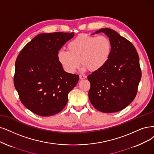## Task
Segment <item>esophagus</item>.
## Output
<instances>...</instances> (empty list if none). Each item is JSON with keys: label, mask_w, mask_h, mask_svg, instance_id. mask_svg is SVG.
I'll use <instances>...</instances> for the list:
<instances>
[{"label": "esophagus", "mask_w": 154, "mask_h": 154, "mask_svg": "<svg viewBox=\"0 0 154 154\" xmlns=\"http://www.w3.org/2000/svg\"><path fill=\"white\" fill-rule=\"evenodd\" d=\"M79 77H80L81 79H84L86 78V76L83 75V74H81V75H79Z\"/></svg>", "instance_id": "esophagus-1"}]
</instances>
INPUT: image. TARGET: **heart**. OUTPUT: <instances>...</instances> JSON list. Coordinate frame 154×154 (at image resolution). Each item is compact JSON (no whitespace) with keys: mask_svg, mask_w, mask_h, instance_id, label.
<instances>
[{"mask_svg":"<svg viewBox=\"0 0 154 154\" xmlns=\"http://www.w3.org/2000/svg\"><path fill=\"white\" fill-rule=\"evenodd\" d=\"M111 48L110 40L105 36L81 34L68 44V51H59L58 60L63 69L69 73L78 69L80 62L84 70L96 72L106 63Z\"/></svg>","mask_w":154,"mask_h":154,"instance_id":"b5f03b06","label":"heart"}]
</instances>
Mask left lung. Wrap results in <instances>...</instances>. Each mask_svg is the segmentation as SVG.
Wrapping results in <instances>:
<instances>
[{
	"label": "left lung",
	"instance_id": "obj_1",
	"mask_svg": "<svg viewBox=\"0 0 154 154\" xmlns=\"http://www.w3.org/2000/svg\"><path fill=\"white\" fill-rule=\"evenodd\" d=\"M109 37L111 53L106 63L88 76L89 98L96 110L105 113L125 109L135 98L141 77L139 56L133 44L110 28H102Z\"/></svg>",
	"mask_w": 154,
	"mask_h": 154
}]
</instances>
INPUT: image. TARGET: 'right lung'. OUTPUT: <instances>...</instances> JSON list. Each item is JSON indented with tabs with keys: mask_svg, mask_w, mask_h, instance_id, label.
Returning a JSON list of instances; mask_svg holds the SVG:
<instances>
[{
	"mask_svg": "<svg viewBox=\"0 0 154 154\" xmlns=\"http://www.w3.org/2000/svg\"><path fill=\"white\" fill-rule=\"evenodd\" d=\"M73 35V32L39 34L16 60L14 87L21 103L38 116L61 112L79 81V76L65 72L58 60L60 49Z\"/></svg>",
	"mask_w": 154,
	"mask_h": 154,
	"instance_id": "1",
	"label": "right lung"
}]
</instances>
